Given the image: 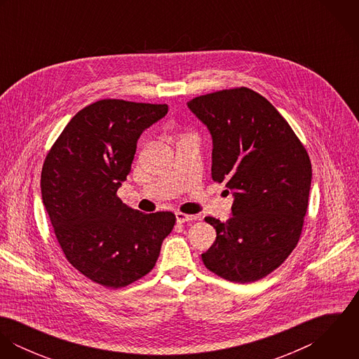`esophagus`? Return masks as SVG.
Masks as SVG:
<instances>
[{"mask_svg":"<svg viewBox=\"0 0 359 359\" xmlns=\"http://www.w3.org/2000/svg\"><path fill=\"white\" fill-rule=\"evenodd\" d=\"M175 218L180 224H184V222H191V221H195L198 219L196 215H189V214H184V212H177L175 214Z\"/></svg>","mask_w":359,"mask_h":359,"instance_id":"1","label":"esophagus"}]
</instances>
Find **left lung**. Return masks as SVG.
<instances>
[{
	"label": "left lung",
	"mask_w": 359,
	"mask_h": 359,
	"mask_svg": "<svg viewBox=\"0 0 359 359\" xmlns=\"http://www.w3.org/2000/svg\"><path fill=\"white\" fill-rule=\"evenodd\" d=\"M188 107L212 138L211 177L233 191L232 217H205L217 232L205 268L236 283L276 269L299 243L312 178L306 148L282 114L241 87L194 98Z\"/></svg>",
	"instance_id": "1"
}]
</instances>
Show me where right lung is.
I'll use <instances>...</instances> for the list:
<instances>
[{
	"label": "right lung",
	"mask_w": 359,
	"mask_h": 359,
	"mask_svg": "<svg viewBox=\"0 0 359 359\" xmlns=\"http://www.w3.org/2000/svg\"><path fill=\"white\" fill-rule=\"evenodd\" d=\"M167 111L165 103H91L46 157L41 195L59 246L79 272L104 287H124L149 273L174 228L171 211L145 214L117 196L140 135Z\"/></svg>",
	"instance_id": "add662e5"
}]
</instances>
